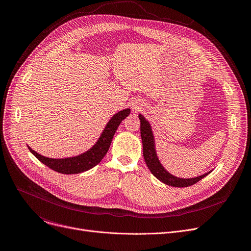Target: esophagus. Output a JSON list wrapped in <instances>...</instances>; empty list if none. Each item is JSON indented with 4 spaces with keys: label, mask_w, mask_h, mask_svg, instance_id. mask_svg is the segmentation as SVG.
<instances>
[{
    "label": "esophagus",
    "mask_w": 251,
    "mask_h": 251,
    "mask_svg": "<svg viewBox=\"0 0 251 251\" xmlns=\"http://www.w3.org/2000/svg\"><path fill=\"white\" fill-rule=\"evenodd\" d=\"M132 105H133V111L135 113L139 112L142 109V104L140 102H134Z\"/></svg>",
    "instance_id": "esophagus-1"
}]
</instances>
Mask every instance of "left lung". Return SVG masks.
I'll return each instance as SVG.
<instances>
[{"instance_id": "1", "label": "left lung", "mask_w": 251, "mask_h": 251, "mask_svg": "<svg viewBox=\"0 0 251 251\" xmlns=\"http://www.w3.org/2000/svg\"><path fill=\"white\" fill-rule=\"evenodd\" d=\"M139 119L141 122L140 131H141V138L143 143V156H144L145 162L149 170L158 178V180H160L161 182H163L168 186L176 187V188H186L198 183L199 181L201 180L202 177H204L211 172L210 171L201 176L192 177V178H182L170 174L168 171L165 170V168L162 166V164L160 163L157 157L156 150H155V141H154L151 125L145 119V117L141 114L139 115Z\"/></svg>"}]
</instances>
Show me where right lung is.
Segmentation results:
<instances>
[{"instance_id":"obj_1","label":"right lung","mask_w":251,"mask_h":251,"mask_svg":"<svg viewBox=\"0 0 251 251\" xmlns=\"http://www.w3.org/2000/svg\"><path fill=\"white\" fill-rule=\"evenodd\" d=\"M130 111L131 110L127 108L116 113L109 120V122L107 123L100 138L97 140L96 144L85 153L78 155L76 157H70V158H64V159H52V158H48L40 155L39 153L33 151L31 148L27 146L28 150L43 164H45L51 170L58 172L60 174L71 175V174H79V173L85 172L87 170L92 169L97 164H99L100 161L106 155V153L108 152L113 136L118 126L120 125L122 120H124L130 114Z\"/></svg>"}]
</instances>
